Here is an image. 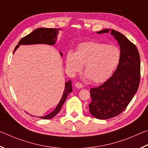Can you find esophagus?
I'll return each instance as SVG.
<instances>
[{"instance_id":"esophagus-1","label":"esophagus","mask_w":148,"mask_h":148,"mask_svg":"<svg viewBox=\"0 0 148 148\" xmlns=\"http://www.w3.org/2000/svg\"><path fill=\"white\" fill-rule=\"evenodd\" d=\"M75 87L77 88H82L83 87V85H82L81 83H80V82H76Z\"/></svg>"}]
</instances>
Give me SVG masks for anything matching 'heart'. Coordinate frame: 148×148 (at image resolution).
Segmentation results:
<instances>
[{"label": "heart", "instance_id": "heart-1", "mask_svg": "<svg viewBox=\"0 0 148 148\" xmlns=\"http://www.w3.org/2000/svg\"><path fill=\"white\" fill-rule=\"evenodd\" d=\"M121 53L117 47L90 41L81 43L75 53L67 52L66 58V68L72 74L81 71L85 65L84 78L92 79L94 82L107 80L120 61Z\"/></svg>", "mask_w": 148, "mask_h": 148}]
</instances>
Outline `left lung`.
Returning <instances> with one entry per match:
<instances>
[{"instance_id":"left-lung-1","label":"left lung","mask_w":148,"mask_h":148,"mask_svg":"<svg viewBox=\"0 0 148 148\" xmlns=\"http://www.w3.org/2000/svg\"><path fill=\"white\" fill-rule=\"evenodd\" d=\"M109 31L120 45L121 58L112 77L99 86L90 89V112L99 120H107L122 112L138 90L140 78V59L136 47L113 29L97 33Z\"/></svg>"}]
</instances>
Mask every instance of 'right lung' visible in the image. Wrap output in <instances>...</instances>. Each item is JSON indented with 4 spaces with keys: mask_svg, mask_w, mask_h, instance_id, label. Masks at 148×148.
<instances>
[{
    "mask_svg": "<svg viewBox=\"0 0 148 148\" xmlns=\"http://www.w3.org/2000/svg\"><path fill=\"white\" fill-rule=\"evenodd\" d=\"M58 30L57 28H40L32 31L29 34L26 36L25 37L23 38L18 43V45L15 47L14 49V53L17 50V49L21 45H34V44H47L49 45H54L55 44L57 36L58 34ZM61 56H63V54L61 52H60ZM71 81L69 80L68 81L65 83V88L63 93V95L58 105L56 106L53 112L49 113V114L40 116V118L44 119V120H47L51 119L55 116L57 114L60 110L62 105L66 101V99L68 95L72 92V86Z\"/></svg>",
    "mask_w": 148,
    "mask_h": 148,
    "instance_id": "add662e5",
    "label": "right lung"
}]
</instances>
